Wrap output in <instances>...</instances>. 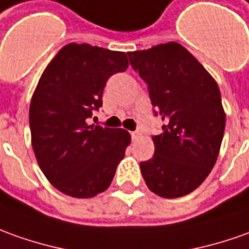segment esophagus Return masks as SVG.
<instances>
[{
    "label": "esophagus",
    "mask_w": 249,
    "mask_h": 249,
    "mask_svg": "<svg viewBox=\"0 0 249 249\" xmlns=\"http://www.w3.org/2000/svg\"><path fill=\"white\" fill-rule=\"evenodd\" d=\"M140 137V131H131V138L133 140H137Z\"/></svg>",
    "instance_id": "1"
}]
</instances>
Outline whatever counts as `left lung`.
I'll list each match as a JSON object with an SVG mask.
<instances>
[{"mask_svg": "<svg viewBox=\"0 0 249 249\" xmlns=\"http://www.w3.org/2000/svg\"><path fill=\"white\" fill-rule=\"evenodd\" d=\"M146 82L150 102L164 121L153 135L154 154L140 164L146 186L162 198L193 193L213 169L225 130L217 82L181 44L127 53Z\"/></svg>", "mask_w": 249, "mask_h": 249, "instance_id": "1", "label": "left lung"}]
</instances>
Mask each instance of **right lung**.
<instances>
[{"instance_id": "1", "label": "right lung", "mask_w": 249, "mask_h": 249, "mask_svg": "<svg viewBox=\"0 0 249 249\" xmlns=\"http://www.w3.org/2000/svg\"><path fill=\"white\" fill-rule=\"evenodd\" d=\"M127 68L122 51L70 43L43 71L31 100V138L42 172L61 193L92 198L114 179L131 137L87 119L103 106L108 78Z\"/></svg>"}]
</instances>
